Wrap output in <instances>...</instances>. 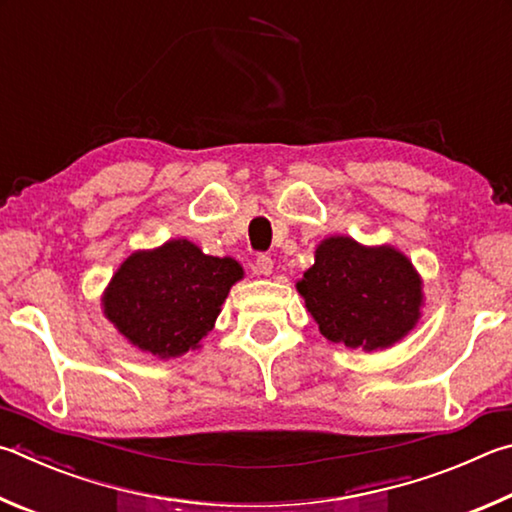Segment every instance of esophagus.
<instances>
[{"instance_id":"34e87169","label":"esophagus","mask_w":512,"mask_h":512,"mask_svg":"<svg viewBox=\"0 0 512 512\" xmlns=\"http://www.w3.org/2000/svg\"><path fill=\"white\" fill-rule=\"evenodd\" d=\"M272 270H274V263H272V258L270 256H258L256 258V272L258 274H263V276H270L272 274Z\"/></svg>"}]
</instances>
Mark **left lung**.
Returning <instances> with one entry per match:
<instances>
[{
  "label": "left lung",
  "instance_id": "obj_1",
  "mask_svg": "<svg viewBox=\"0 0 512 512\" xmlns=\"http://www.w3.org/2000/svg\"><path fill=\"white\" fill-rule=\"evenodd\" d=\"M297 290L321 335L353 351H382L405 339L423 317V279L391 245L328 236Z\"/></svg>",
  "mask_w": 512,
  "mask_h": 512
}]
</instances>
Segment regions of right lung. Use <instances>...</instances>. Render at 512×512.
Instances as JSON below:
<instances>
[{
  "instance_id": "1",
  "label": "right lung",
  "mask_w": 512,
  "mask_h": 512,
  "mask_svg": "<svg viewBox=\"0 0 512 512\" xmlns=\"http://www.w3.org/2000/svg\"><path fill=\"white\" fill-rule=\"evenodd\" d=\"M242 276L231 256H209L195 242L173 238L125 258L107 283L101 308L141 353L175 360L202 346Z\"/></svg>"
}]
</instances>
